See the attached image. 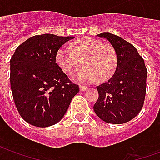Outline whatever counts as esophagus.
Masks as SVG:
<instances>
[{
  "label": "esophagus",
  "instance_id": "obj_1",
  "mask_svg": "<svg viewBox=\"0 0 160 160\" xmlns=\"http://www.w3.org/2000/svg\"><path fill=\"white\" fill-rule=\"evenodd\" d=\"M80 91H86L87 89H88V87H85V86H82V85H80Z\"/></svg>",
  "mask_w": 160,
  "mask_h": 160
}]
</instances>
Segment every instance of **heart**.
Returning a JSON list of instances; mask_svg holds the SVG:
<instances>
[{
    "mask_svg": "<svg viewBox=\"0 0 160 160\" xmlns=\"http://www.w3.org/2000/svg\"><path fill=\"white\" fill-rule=\"evenodd\" d=\"M69 49L60 48L56 54L57 66L68 76H73L82 65L84 68L77 74V79L82 82L96 80L104 82L116 73L118 56L111 46L104 45L95 38H86L72 42Z\"/></svg>",
    "mask_w": 160,
    "mask_h": 160,
    "instance_id": "obj_1",
    "label": "heart"
}]
</instances>
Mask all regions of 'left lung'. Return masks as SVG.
I'll return each instance as SVG.
<instances>
[{"mask_svg": "<svg viewBox=\"0 0 160 160\" xmlns=\"http://www.w3.org/2000/svg\"><path fill=\"white\" fill-rule=\"evenodd\" d=\"M97 36L111 43L118 56V68L111 80L97 87L98 98L93 110L105 122L125 123L143 107L148 70L136 48L126 40L109 32Z\"/></svg>", "mask_w": 160, "mask_h": 160, "instance_id": "1", "label": "left lung"}]
</instances>
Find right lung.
I'll list each match as a JSON object with an SVG mask.
<instances>
[{"label": "right lung", "mask_w": 160, "mask_h": 160, "mask_svg": "<svg viewBox=\"0 0 160 160\" xmlns=\"http://www.w3.org/2000/svg\"><path fill=\"white\" fill-rule=\"evenodd\" d=\"M72 37L36 35L18 46L10 60V84L20 117L33 126L58 122L80 88L56 62L57 50Z\"/></svg>", "instance_id": "obj_1"}]
</instances>
